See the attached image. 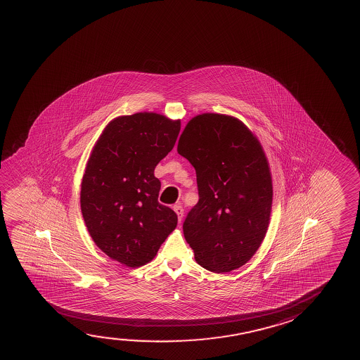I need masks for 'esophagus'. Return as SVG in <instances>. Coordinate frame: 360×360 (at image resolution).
Instances as JSON below:
<instances>
[{
	"label": "esophagus",
	"instance_id": "obj_1",
	"mask_svg": "<svg viewBox=\"0 0 360 360\" xmlns=\"http://www.w3.org/2000/svg\"><path fill=\"white\" fill-rule=\"evenodd\" d=\"M173 210L176 212V214H177L178 220L181 221V220H182L183 214H184V210H183L182 205H179V204H176V205L173 207Z\"/></svg>",
	"mask_w": 360,
	"mask_h": 360
}]
</instances>
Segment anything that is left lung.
Here are the masks:
<instances>
[{
	"mask_svg": "<svg viewBox=\"0 0 360 360\" xmlns=\"http://www.w3.org/2000/svg\"><path fill=\"white\" fill-rule=\"evenodd\" d=\"M177 151L197 173V205L183 222L195 261L226 273L246 264L266 236L271 217V171L261 143L238 119L197 115Z\"/></svg>",
	"mask_w": 360,
	"mask_h": 360,
	"instance_id": "8db88e82",
	"label": "left lung"
}]
</instances>
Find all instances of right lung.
Returning a JSON list of instances; mask_svg holds the SVG:
<instances>
[{
    "instance_id": "add662e5",
    "label": "right lung",
    "mask_w": 360,
    "mask_h": 360,
    "mask_svg": "<svg viewBox=\"0 0 360 360\" xmlns=\"http://www.w3.org/2000/svg\"><path fill=\"white\" fill-rule=\"evenodd\" d=\"M179 120L136 113L112 120L94 145L81 186V212L94 243L114 261L136 268L153 259L177 226L158 202L153 171L172 150Z\"/></svg>"
}]
</instances>
